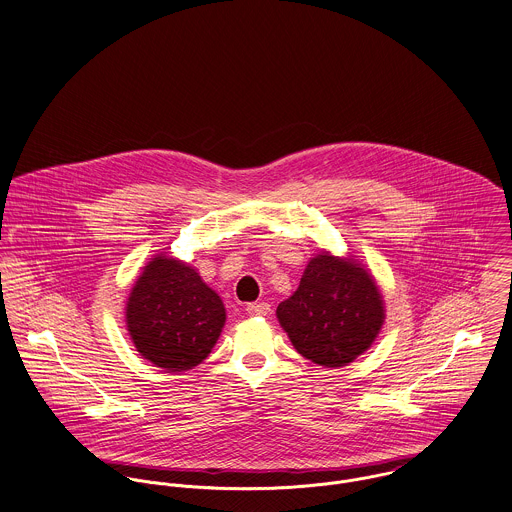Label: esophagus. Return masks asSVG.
<instances>
[{
	"instance_id": "34e87169",
	"label": "esophagus",
	"mask_w": 512,
	"mask_h": 512,
	"mask_svg": "<svg viewBox=\"0 0 512 512\" xmlns=\"http://www.w3.org/2000/svg\"><path fill=\"white\" fill-rule=\"evenodd\" d=\"M246 311H248V315H254V317H262V315H268V313H270V303H266V301L248 303V305H246Z\"/></svg>"
}]
</instances>
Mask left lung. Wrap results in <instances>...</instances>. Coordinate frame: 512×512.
Segmentation results:
<instances>
[{
  "label": "left lung",
  "instance_id": "8db88e82",
  "mask_svg": "<svg viewBox=\"0 0 512 512\" xmlns=\"http://www.w3.org/2000/svg\"><path fill=\"white\" fill-rule=\"evenodd\" d=\"M295 351L315 365L353 363L378 337L386 309L374 276L355 258L321 250L276 309Z\"/></svg>",
  "mask_w": 512,
  "mask_h": 512
}]
</instances>
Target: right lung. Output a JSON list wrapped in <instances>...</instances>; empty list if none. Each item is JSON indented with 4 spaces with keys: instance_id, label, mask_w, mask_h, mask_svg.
I'll use <instances>...</instances> for the list:
<instances>
[{
    "instance_id": "1",
    "label": "right lung",
    "mask_w": 512,
    "mask_h": 512,
    "mask_svg": "<svg viewBox=\"0 0 512 512\" xmlns=\"http://www.w3.org/2000/svg\"><path fill=\"white\" fill-rule=\"evenodd\" d=\"M224 321L219 293L193 266L167 252L147 262L126 301V327L136 351L167 372L201 365Z\"/></svg>"
}]
</instances>
